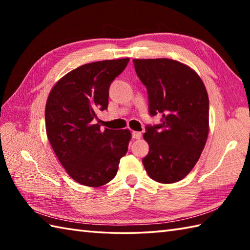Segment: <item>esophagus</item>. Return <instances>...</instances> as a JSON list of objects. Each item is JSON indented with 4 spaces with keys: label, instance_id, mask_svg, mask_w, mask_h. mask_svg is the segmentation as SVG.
<instances>
[{
    "label": "esophagus",
    "instance_id": "34e87169",
    "mask_svg": "<svg viewBox=\"0 0 250 250\" xmlns=\"http://www.w3.org/2000/svg\"><path fill=\"white\" fill-rule=\"evenodd\" d=\"M132 137H133V139H141L142 137V132H139V131H133L132 132Z\"/></svg>",
    "mask_w": 250,
    "mask_h": 250
}]
</instances>
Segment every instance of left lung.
I'll return each instance as SVG.
<instances>
[{
    "mask_svg": "<svg viewBox=\"0 0 250 250\" xmlns=\"http://www.w3.org/2000/svg\"><path fill=\"white\" fill-rule=\"evenodd\" d=\"M145 84L149 114L162 115L161 124L147 125L149 152L143 159L149 177L173 184L187 176L204 149L208 135L209 101L192 68L171 59H134Z\"/></svg>",
    "mask_w": 250,
    "mask_h": 250,
    "instance_id": "8db88e82",
    "label": "left lung"
}]
</instances>
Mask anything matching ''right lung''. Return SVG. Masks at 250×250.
Returning a JSON list of instances; mask_svg holds the SVG:
<instances>
[{"label": "right lung", "mask_w": 250, "mask_h": 250, "mask_svg": "<svg viewBox=\"0 0 250 250\" xmlns=\"http://www.w3.org/2000/svg\"><path fill=\"white\" fill-rule=\"evenodd\" d=\"M129 58L88 63L67 73L48 95L46 132L62 167L75 182L100 187L113 179L128 151L129 130L101 131L97 111L108 106L109 86Z\"/></svg>", "instance_id": "1"}]
</instances>
